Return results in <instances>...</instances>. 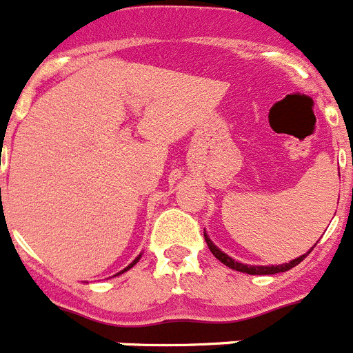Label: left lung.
<instances>
[{
  "mask_svg": "<svg viewBox=\"0 0 353 353\" xmlns=\"http://www.w3.org/2000/svg\"><path fill=\"white\" fill-rule=\"evenodd\" d=\"M204 239H205V243H208V246H209V250H211L212 255H214L216 259L220 260L221 263H225L227 268L236 269V271H239V272H246V274H276V272H285V271H288V269L295 268L297 263L303 262V260L306 259L307 253H310L311 250H313V248H311V250L306 253V255H303V256H299V259L292 260V262H288V263H281V265H244V263L236 262V260H234V259H230V256H228L227 253L221 252V250H218V248H216L214 244H212V241L208 237V234H204Z\"/></svg>",
  "mask_w": 353,
  "mask_h": 353,
  "instance_id": "obj_1",
  "label": "left lung"
}]
</instances>
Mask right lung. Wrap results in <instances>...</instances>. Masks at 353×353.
Here are the masks:
<instances>
[{
    "mask_svg": "<svg viewBox=\"0 0 353 353\" xmlns=\"http://www.w3.org/2000/svg\"><path fill=\"white\" fill-rule=\"evenodd\" d=\"M139 260H141V255H139V256H137V259L133 260V262H132V263H130L128 268H126V269H123V271H121V272H125V271H128V269H132V268H133V265H135V263H137V262H139ZM121 272H117V274H121Z\"/></svg>",
    "mask_w": 353,
    "mask_h": 353,
    "instance_id": "obj_1",
    "label": "right lung"
}]
</instances>
